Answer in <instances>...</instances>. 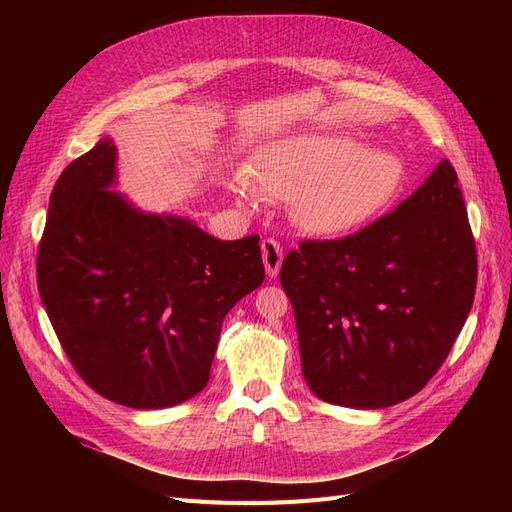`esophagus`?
Wrapping results in <instances>:
<instances>
[{"mask_svg": "<svg viewBox=\"0 0 512 512\" xmlns=\"http://www.w3.org/2000/svg\"><path fill=\"white\" fill-rule=\"evenodd\" d=\"M260 250H262V262H265V271L269 277H277L282 267V260H284V252L280 243L275 239H265L260 243Z\"/></svg>", "mask_w": 512, "mask_h": 512, "instance_id": "obj_1", "label": "esophagus"}]
</instances>
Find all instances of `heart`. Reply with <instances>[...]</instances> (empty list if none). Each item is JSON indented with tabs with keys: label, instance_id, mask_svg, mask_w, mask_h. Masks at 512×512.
<instances>
[{
	"label": "heart",
	"instance_id": "b5f03b06",
	"mask_svg": "<svg viewBox=\"0 0 512 512\" xmlns=\"http://www.w3.org/2000/svg\"><path fill=\"white\" fill-rule=\"evenodd\" d=\"M401 183L404 164L391 153L346 136L297 134L269 145L250 173L239 170L230 192L241 207H258L262 196L288 200L294 224L331 237L389 207Z\"/></svg>",
	"mask_w": 512,
	"mask_h": 512
}]
</instances>
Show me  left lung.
I'll return each instance as SVG.
<instances>
[{
    "label": "left lung",
    "instance_id": "obj_1",
    "mask_svg": "<svg viewBox=\"0 0 512 512\" xmlns=\"http://www.w3.org/2000/svg\"><path fill=\"white\" fill-rule=\"evenodd\" d=\"M303 378L335 406L416 395L468 320L476 247L457 173L442 160L393 213L337 241H303L280 271Z\"/></svg>",
    "mask_w": 512,
    "mask_h": 512
}]
</instances>
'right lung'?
<instances>
[{"instance_id":"right-lung-1","label":"right lung","mask_w":512,"mask_h":512,"mask_svg":"<svg viewBox=\"0 0 512 512\" xmlns=\"http://www.w3.org/2000/svg\"><path fill=\"white\" fill-rule=\"evenodd\" d=\"M115 185L108 136L59 175L38 250L40 299L91 389L136 410L170 408L207 386L226 314L265 280L260 245L143 211Z\"/></svg>"}]
</instances>
